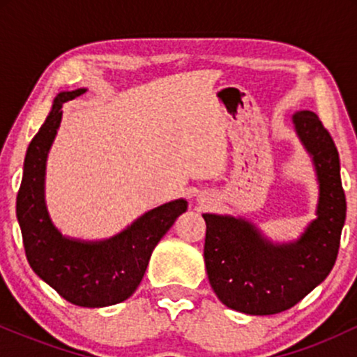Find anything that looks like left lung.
I'll use <instances>...</instances> for the list:
<instances>
[{
    "label": "left lung",
    "mask_w": 357,
    "mask_h": 357,
    "mask_svg": "<svg viewBox=\"0 0 357 357\" xmlns=\"http://www.w3.org/2000/svg\"><path fill=\"white\" fill-rule=\"evenodd\" d=\"M294 124L312 154L321 184L317 220L302 238L275 247L247 221L203 215L208 278L220 301L238 312H284L329 275L337 258L346 220L337 147L317 114L301 110L294 116Z\"/></svg>",
    "instance_id": "obj_1"
}]
</instances>
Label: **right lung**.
<instances>
[{"label": "right lung", "mask_w": 357, "mask_h": 357, "mask_svg": "<svg viewBox=\"0 0 357 357\" xmlns=\"http://www.w3.org/2000/svg\"><path fill=\"white\" fill-rule=\"evenodd\" d=\"M84 92L77 89L59 93L47 121L31 139L16 196V216L26 260L36 275L70 304L107 307L132 296L154 247L186 211L188 203L178 199L147 211L121 235L100 243H82L60 235L45 208V161L60 126L61 105Z\"/></svg>", "instance_id": "1"}]
</instances>
